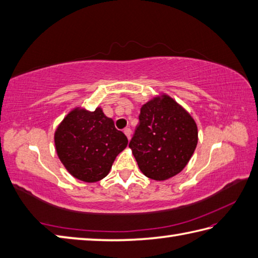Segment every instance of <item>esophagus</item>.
<instances>
[{"mask_svg": "<svg viewBox=\"0 0 258 258\" xmlns=\"http://www.w3.org/2000/svg\"><path fill=\"white\" fill-rule=\"evenodd\" d=\"M124 134L127 136V139L130 140L131 139V134H132V131H131L130 127H126V128H124Z\"/></svg>", "mask_w": 258, "mask_h": 258, "instance_id": "esophagus-1", "label": "esophagus"}]
</instances>
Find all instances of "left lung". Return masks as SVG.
I'll return each mask as SVG.
<instances>
[{"instance_id": "obj_1", "label": "left lung", "mask_w": 258, "mask_h": 258, "mask_svg": "<svg viewBox=\"0 0 258 258\" xmlns=\"http://www.w3.org/2000/svg\"><path fill=\"white\" fill-rule=\"evenodd\" d=\"M139 119L128 146L142 173L156 181L180 173L198 143L195 119L165 94L142 105Z\"/></svg>"}]
</instances>
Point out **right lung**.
<instances>
[{
  "label": "right lung",
  "instance_id": "add662e5",
  "mask_svg": "<svg viewBox=\"0 0 258 258\" xmlns=\"http://www.w3.org/2000/svg\"><path fill=\"white\" fill-rule=\"evenodd\" d=\"M127 138L100 107L94 112L76 107L54 132L58 158L68 172L84 182H97L109 173L114 161L127 146Z\"/></svg>",
  "mask_w": 258,
  "mask_h": 258
}]
</instances>
